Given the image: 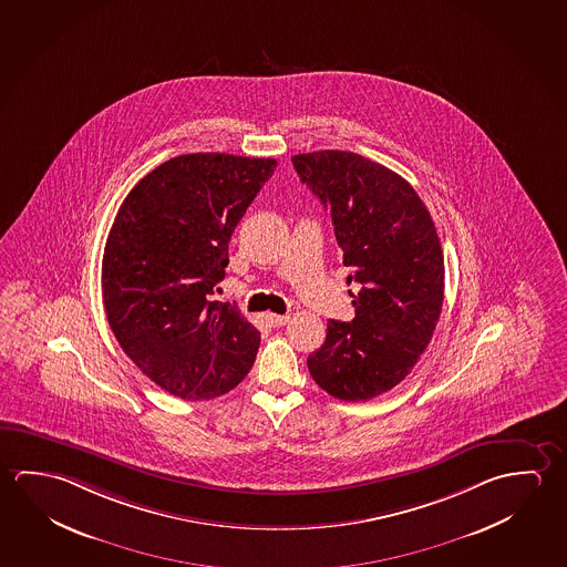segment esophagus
Wrapping results in <instances>:
<instances>
[{"label": "esophagus", "instance_id": "esophagus-1", "mask_svg": "<svg viewBox=\"0 0 567 567\" xmlns=\"http://www.w3.org/2000/svg\"><path fill=\"white\" fill-rule=\"evenodd\" d=\"M288 315H269V322L272 326H285L288 322Z\"/></svg>", "mask_w": 567, "mask_h": 567}]
</instances>
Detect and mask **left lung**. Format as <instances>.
Here are the masks:
<instances>
[{
	"instance_id": "1",
	"label": "left lung",
	"mask_w": 567,
	"mask_h": 567,
	"mask_svg": "<svg viewBox=\"0 0 567 567\" xmlns=\"http://www.w3.org/2000/svg\"><path fill=\"white\" fill-rule=\"evenodd\" d=\"M292 164L332 215L348 282L360 285L355 318L328 320L308 370L336 400H373L408 378L435 332L445 295L435 224L408 179L360 154L320 150Z\"/></svg>"
}]
</instances>
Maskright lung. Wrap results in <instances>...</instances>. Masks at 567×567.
I'll return each instance as SVG.
<instances>
[{
  "label": "right lung",
  "mask_w": 567,
  "mask_h": 567,
  "mask_svg": "<svg viewBox=\"0 0 567 567\" xmlns=\"http://www.w3.org/2000/svg\"><path fill=\"white\" fill-rule=\"evenodd\" d=\"M277 159L184 154L122 202L103 257V302L124 353L162 390L214 400L249 373L260 332L214 300L229 241Z\"/></svg>",
  "instance_id": "right-lung-1"
}]
</instances>
